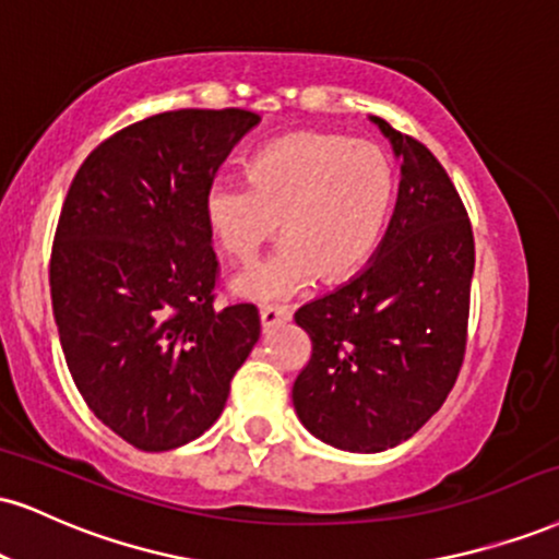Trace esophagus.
<instances>
[{"instance_id":"34e87169","label":"esophagus","mask_w":559,"mask_h":559,"mask_svg":"<svg viewBox=\"0 0 559 559\" xmlns=\"http://www.w3.org/2000/svg\"><path fill=\"white\" fill-rule=\"evenodd\" d=\"M292 320V312L286 307H275V305H265L260 307V325L262 331H273V328L284 325V322Z\"/></svg>"}]
</instances>
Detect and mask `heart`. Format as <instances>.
I'll use <instances>...</instances> for the list:
<instances>
[{
	"label": "heart",
	"mask_w": 559,
	"mask_h": 559,
	"mask_svg": "<svg viewBox=\"0 0 559 559\" xmlns=\"http://www.w3.org/2000/svg\"><path fill=\"white\" fill-rule=\"evenodd\" d=\"M395 174L385 151L341 134L297 132L262 147L247 185L215 181L205 221L234 262H250L281 221L284 245L239 275L247 299H286L318 275L341 284L367 265L382 237Z\"/></svg>",
	"instance_id": "heart-1"
}]
</instances>
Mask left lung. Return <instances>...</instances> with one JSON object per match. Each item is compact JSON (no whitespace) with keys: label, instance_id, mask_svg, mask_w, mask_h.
<instances>
[{"label":"left lung","instance_id":"left-lung-1","mask_svg":"<svg viewBox=\"0 0 559 559\" xmlns=\"http://www.w3.org/2000/svg\"><path fill=\"white\" fill-rule=\"evenodd\" d=\"M401 160L399 200L365 271L294 314L312 356L294 382L299 421L348 453L419 432L466 352L474 234L453 181L425 145L369 117Z\"/></svg>","mask_w":559,"mask_h":559}]
</instances>
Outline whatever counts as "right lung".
<instances>
[{"mask_svg": "<svg viewBox=\"0 0 559 559\" xmlns=\"http://www.w3.org/2000/svg\"><path fill=\"white\" fill-rule=\"evenodd\" d=\"M260 117L181 109L111 134L72 179L51 247V307L72 380L130 445L160 453L224 412L260 338L252 305H213L205 194Z\"/></svg>", "mask_w": 559, "mask_h": 559, "instance_id": "right-lung-1", "label": "right lung"}]
</instances>
